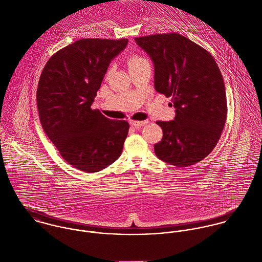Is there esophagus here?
<instances>
[{"mask_svg":"<svg viewBox=\"0 0 262 262\" xmlns=\"http://www.w3.org/2000/svg\"><path fill=\"white\" fill-rule=\"evenodd\" d=\"M148 122H149L148 120H145V121H132V120H131V121H130V125L133 126V127H135V128H139V127H141V126L146 125Z\"/></svg>","mask_w":262,"mask_h":262,"instance_id":"1","label":"esophagus"}]
</instances>
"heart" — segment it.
<instances>
[{"label": "heart", "mask_w": 262, "mask_h": 262, "mask_svg": "<svg viewBox=\"0 0 262 262\" xmlns=\"http://www.w3.org/2000/svg\"><path fill=\"white\" fill-rule=\"evenodd\" d=\"M127 63H128L129 70H132V69H135V68H137V67H140V66H142V64L148 63V61H147L144 57H142V56H140V55H132L131 57H129ZM112 71L113 67H111V68L108 70V74H111Z\"/></svg>", "instance_id": "obj_1"}]
</instances>
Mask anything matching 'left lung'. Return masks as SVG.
Returning a JSON list of instances; mask_svg holds the SVG:
<instances>
[{
  "label": "left lung",
  "instance_id": "1",
  "mask_svg": "<svg viewBox=\"0 0 262 262\" xmlns=\"http://www.w3.org/2000/svg\"><path fill=\"white\" fill-rule=\"evenodd\" d=\"M154 66L156 92L171 97L172 121H158L162 139L156 156L178 167L195 164L217 145L227 118L221 72L203 47L178 33L135 38Z\"/></svg>",
  "mask_w": 262,
  "mask_h": 262
}]
</instances>
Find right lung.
Returning a JSON list of instances; mask_svg holds the SVG:
<instances>
[{
    "mask_svg": "<svg viewBox=\"0 0 262 262\" xmlns=\"http://www.w3.org/2000/svg\"><path fill=\"white\" fill-rule=\"evenodd\" d=\"M127 44L128 39L77 40L53 54L40 75L42 128L63 159L82 171H100L122 153L128 122L91 107L111 61Z\"/></svg>",
    "mask_w": 262,
    "mask_h": 262,
    "instance_id": "obj_1",
    "label": "right lung"
}]
</instances>
